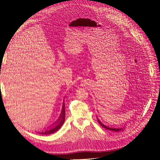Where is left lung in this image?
<instances>
[{
    "label": "left lung",
    "instance_id": "1",
    "mask_svg": "<svg viewBox=\"0 0 160 160\" xmlns=\"http://www.w3.org/2000/svg\"><path fill=\"white\" fill-rule=\"evenodd\" d=\"M97 120H98V123L102 126V127H103V128H106V129H107V130H110V131H114V132H119V131H121V130H124V127H121V128H111V127H107V126H106V125H104V124H102V122H101V121H100L97 117Z\"/></svg>",
    "mask_w": 160,
    "mask_h": 160
}]
</instances>
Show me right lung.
Wrapping results in <instances>:
<instances>
[{
  "label": "right lung",
  "mask_w": 160,
  "mask_h": 160,
  "mask_svg": "<svg viewBox=\"0 0 160 160\" xmlns=\"http://www.w3.org/2000/svg\"><path fill=\"white\" fill-rule=\"evenodd\" d=\"M65 119V103L63 102L62 109V112L58 120L54 124H52L51 127L50 128H48L47 130H45V131H43L41 132H38V133H39L41 134H43V135H49V134L55 133L56 132H57L58 130H59L61 128L62 125L64 123Z\"/></svg>",
  "instance_id": "add662e5"
}]
</instances>
